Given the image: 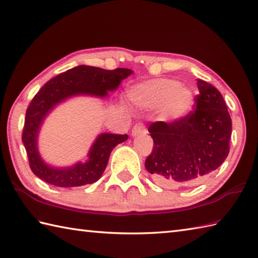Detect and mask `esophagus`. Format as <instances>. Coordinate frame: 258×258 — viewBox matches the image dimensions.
<instances>
[{
  "mask_svg": "<svg viewBox=\"0 0 258 258\" xmlns=\"http://www.w3.org/2000/svg\"><path fill=\"white\" fill-rule=\"evenodd\" d=\"M147 134V131L145 128V126L142 123H138L134 125V127L132 128V135L133 136H139V135H143Z\"/></svg>",
  "mask_w": 258,
  "mask_h": 258,
  "instance_id": "34e87169",
  "label": "esophagus"
}]
</instances>
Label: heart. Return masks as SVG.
Instances as JSON below:
<instances>
[{
	"instance_id": "obj_1",
	"label": "heart",
	"mask_w": 258,
	"mask_h": 258,
	"mask_svg": "<svg viewBox=\"0 0 258 258\" xmlns=\"http://www.w3.org/2000/svg\"><path fill=\"white\" fill-rule=\"evenodd\" d=\"M131 98L143 109L161 107L165 119H177L187 115L193 107L194 93L189 87L179 85L177 81L155 79L145 81L131 90Z\"/></svg>"
}]
</instances>
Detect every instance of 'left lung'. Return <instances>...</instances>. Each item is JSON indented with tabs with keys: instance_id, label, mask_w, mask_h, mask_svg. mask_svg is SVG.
<instances>
[{
	"instance_id": "8db88e82",
	"label": "left lung",
	"mask_w": 258,
	"mask_h": 258,
	"mask_svg": "<svg viewBox=\"0 0 258 258\" xmlns=\"http://www.w3.org/2000/svg\"><path fill=\"white\" fill-rule=\"evenodd\" d=\"M195 109L171 123L154 122L149 132L154 147L145 167L157 184H196L220 167L229 153L232 119L217 89L197 80Z\"/></svg>"
}]
</instances>
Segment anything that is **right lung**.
<instances>
[{
	"label": "right lung",
	"instance_id": "add662e5",
	"mask_svg": "<svg viewBox=\"0 0 258 258\" xmlns=\"http://www.w3.org/2000/svg\"><path fill=\"white\" fill-rule=\"evenodd\" d=\"M133 72L128 69L104 70L80 65L58 74L42 86L26 109L22 142L26 150L32 172L44 182L58 187H76L100 179L108 157L117 144L128 139L127 134L103 133L97 136L89 152V160L70 167H54L44 163L37 151V138L46 115L57 104L76 95L107 96Z\"/></svg>",
	"mask_w": 258,
	"mask_h": 258
}]
</instances>
